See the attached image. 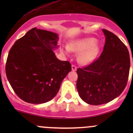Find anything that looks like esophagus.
<instances>
[{"label":"esophagus","mask_w":133,"mask_h":133,"mask_svg":"<svg viewBox=\"0 0 133 133\" xmlns=\"http://www.w3.org/2000/svg\"><path fill=\"white\" fill-rule=\"evenodd\" d=\"M72 71H76L77 70V67L75 66L74 65H72Z\"/></svg>","instance_id":"34e87169"}]
</instances>
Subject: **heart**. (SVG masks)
Returning a JSON list of instances; mask_svg holds the SVG:
<instances>
[{"mask_svg":"<svg viewBox=\"0 0 133 133\" xmlns=\"http://www.w3.org/2000/svg\"><path fill=\"white\" fill-rule=\"evenodd\" d=\"M96 39L94 38L79 39L70 42L68 46H64L62 51L65 55H69L70 52H80L79 55V61L82 64H88L97 57L99 52V47L97 44Z\"/></svg>","mask_w":133,"mask_h":133,"instance_id":"1","label":"heart"}]
</instances>
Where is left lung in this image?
Masks as SVG:
<instances>
[{"label":"left lung","mask_w":133,"mask_h":133,"mask_svg":"<svg viewBox=\"0 0 133 133\" xmlns=\"http://www.w3.org/2000/svg\"><path fill=\"white\" fill-rule=\"evenodd\" d=\"M103 32L106 41L100 57L77 70L79 96L91 105L108 103L118 97L126 88L130 69L126 45L113 33L106 29Z\"/></svg>","instance_id":"obj_1"}]
</instances>
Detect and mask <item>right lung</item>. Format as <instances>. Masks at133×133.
Instances as JSON below:
<instances>
[{
    "instance_id": "1",
    "label": "right lung",
    "mask_w": 133,
    "mask_h": 133,
    "mask_svg": "<svg viewBox=\"0 0 133 133\" xmlns=\"http://www.w3.org/2000/svg\"><path fill=\"white\" fill-rule=\"evenodd\" d=\"M58 34L36 27L16 41L9 51L5 72L10 86L21 99L31 104L52 99L71 71L69 61H60Z\"/></svg>"
}]
</instances>
